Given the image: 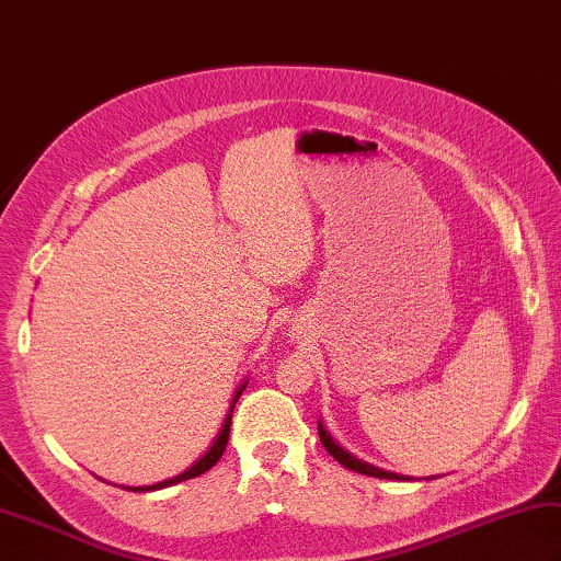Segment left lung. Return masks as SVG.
<instances>
[{"label":"left lung","mask_w":561,"mask_h":561,"mask_svg":"<svg viewBox=\"0 0 561 561\" xmlns=\"http://www.w3.org/2000/svg\"><path fill=\"white\" fill-rule=\"evenodd\" d=\"M317 432H320V439L324 449L332 454V457L342 463L344 469H352V471H358V473H366V477H376V479H398V481H405V477H400V473H393V471H386V469H378L374 467V463L368 461H362L358 457H354L352 451H346L344 447H340L334 442V437L327 432V427L322 425V420H317Z\"/></svg>","instance_id":"obj_1"}]
</instances>
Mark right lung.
<instances>
[{"instance_id":"1","label":"right lung","mask_w":561,"mask_h":561,"mask_svg":"<svg viewBox=\"0 0 561 561\" xmlns=\"http://www.w3.org/2000/svg\"><path fill=\"white\" fill-rule=\"evenodd\" d=\"M244 388H247V378L241 380V383H239V386H237V390H234V396H231V403H229V410H227V415H225V422H221V427H219V432L215 435L213 445L207 447V451L203 454V457H199L197 461H193V467H187L183 473H178V477H173V479L158 481V483H153V485H124V489H126V491H134V493H141V491H158V489H168V485H175V483L187 481V479H195V477H199V473H205V471L213 469L215 463L219 461L221 454H225V449H227L229 427H231V412H234L237 400H239V396H241V393H244Z\"/></svg>"}]
</instances>
